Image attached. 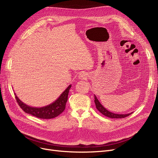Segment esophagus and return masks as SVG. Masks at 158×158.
Listing matches in <instances>:
<instances>
[{
  "label": "esophagus",
  "mask_w": 158,
  "mask_h": 158,
  "mask_svg": "<svg viewBox=\"0 0 158 158\" xmlns=\"http://www.w3.org/2000/svg\"><path fill=\"white\" fill-rule=\"evenodd\" d=\"M79 78L80 79H85L86 78V74L84 73H82L79 74Z\"/></svg>",
  "instance_id": "34e87169"
}]
</instances>
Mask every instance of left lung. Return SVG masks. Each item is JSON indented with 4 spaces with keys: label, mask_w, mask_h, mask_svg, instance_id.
I'll list each match as a JSON object with an SVG mask.
<instances>
[{
    "label": "left lung",
    "mask_w": 158,
    "mask_h": 158,
    "mask_svg": "<svg viewBox=\"0 0 158 158\" xmlns=\"http://www.w3.org/2000/svg\"><path fill=\"white\" fill-rule=\"evenodd\" d=\"M94 102L95 104V107H96L98 111L102 113L103 115L106 116L107 117L109 118H125L127 117L128 116L130 115L132 113H128V114H116V113H113L112 112H110L108 110H107L106 108H105L100 103V102H99V100L98 99V98H96L95 95H94Z\"/></svg>",
    "instance_id": "obj_1"
}]
</instances>
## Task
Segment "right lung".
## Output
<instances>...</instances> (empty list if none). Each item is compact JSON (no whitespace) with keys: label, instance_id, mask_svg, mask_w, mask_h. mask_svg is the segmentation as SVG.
Here are the masks:
<instances>
[{"label":"right lung","instance_id":"right-lung-1","mask_svg":"<svg viewBox=\"0 0 158 158\" xmlns=\"http://www.w3.org/2000/svg\"><path fill=\"white\" fill-rule=\"evenodd\" d=\"M71 88V85H69L64 92L62 93L59 98L56 101L51 104L43 107H32L27 105L23 103L20 101L19 98L15 94V98L16 99V102L18 103L23 111L26 113L32 114L33 116L36 117L37 118H44V119H50L55 118L59 116L64 111L66 107V103L68 100V95L69 92V89Z\"/></svg>","mask_w":158,"mask_h":158}]
</instances>
